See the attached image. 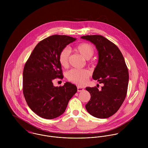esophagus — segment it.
Returning <instances> with one entry per match:
<instances>
[{"mask_svg": "<svg viewBox=\"0 0 148 148\" xmlns=\"http://www.w3.org/2000/svg\"><path fill=\"white\" fill-rule=\"evenodd\" d=\"M84 90V88L80 87V86H77V91L78 92H82Z\"/></svg>", "mask_w": 148, "mask_h": 148, "instance_id": "obj_1", "label": "esophagus"}]
</instances>
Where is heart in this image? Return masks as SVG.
<instances>
[{
	"instance_id": "1",
	"label": "heart",
	"mask_w": 148,
	"mask_h": 148,
	"mask_svg": "<svg viewBox=\"0 0 148 148\" xmlns=\"http://www.w3.org/2000/svg\"><path fill=\"white\" fill-rule=\"evenodd\" d=\"M76 49L86 59H90L95 53L94 47L87 42L79 44L76 47ZM70 53L71 50L68 47L64 48L60 51L59 56V62L62 66L66 67L68 66ZM89 76L90 72L87 69H72L66 73V77L69 80L78 85L86 84Z\"/></svg>"
}]
</instances>
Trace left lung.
I'll use <instances>...</instances> for the list:
<instances>
[{"instance_id": "left-lung-1", "label": "left lung", "mask_w": 148, "mask_h": 148, "mask_svg": "<svg viewBox=\"0 0 148 148\" xmlns=\"http://www.w3.org/2000/svg\"><path fill=\"white\" fill-rule=\"evenodd\" d=\"M95 45L99 60L92 78L104 85L101 90L86 87L90 99L85 105L88 112L99 119L108 118L117 112L127 93L129 73L124 58L119 48L101 35L81 37Z\"/></svg>"}]
</instances>
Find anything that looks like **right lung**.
Returning <instances> with one entry per match:
<instances>
[{
  "instance_id": "right-lung-1",
  "label": "right lung",
  "mask_w": 148,
  "mask_h": 148,
  "mask_svg": "<svg viewBox=\"0 0 148 148\" xmlns=\"http://www.w3.org/2000/svg\"><path fill=\"white\" fill-rule=\"evenodd\" d=\"M76 40L66 35L49 36L36 45L24 65V96L31 109L42 118L53 119L62 115L77 90L71 83L55 86L52 82L55 79L63 78L59 62L60 51Z\"/></svg>"
}]
</instances>
